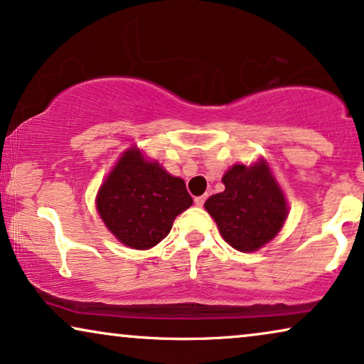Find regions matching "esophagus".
<instances>
[{
	"mask_svg": "<svg viewBox=\"0 0 364 364\" xmlns=\"http://www.w3.org/2000/svg\"><path fill=\"white\" fill-rule=\"evenodd\" d=\"M205 201H206V195L196 196V198H195V205H196V206H203V205H205Z\"/></svg>",
	"mask_w": 364,
	"mask_h": 364,
	"instance_id": "esophagus-1",
	"label": "esophagus"
}]
</instances>
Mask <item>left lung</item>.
<instances>
[{
	"label": "left lung",
	"mask_w": 364,
	"mask_h": 364,
	"mask_svg": "<svg viewBox=\"0 0 364 364\" xmlns=\"http://www.w3.org/2000/svg\"><path fill=\"white\" fill-rule=\"evenodd\" d=\"M225 191L206 200L205 208L232 248L251 253L274 238L288 216L287 198L264 159L251 166L232 164L223 176Z\"/></svg>",
	"instance_id": "left-lung-1"
}]
</instances>
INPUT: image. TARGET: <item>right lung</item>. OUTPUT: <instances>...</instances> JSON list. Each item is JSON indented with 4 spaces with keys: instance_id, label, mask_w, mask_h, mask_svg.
Returning <instances> with one entry per match:
<instances>
[{
    "instance_id": "1",
    "label": "right lung",
    "mask_w": 364,
    "mask_h": 364,
    "mask_svg": "<svg viewBox=\"0 0 364 364\" xmlns=\"http://www.w3.org/2000/svg\"><path fill=\"white\" fill-rule=\"evenodd\" d=\"M191 205L185 181L158 161H148L138 148L121 154L96 196L106 228L133 250L156 246L171 231L174 218Z\"/></svg>"
}]
</instances>
